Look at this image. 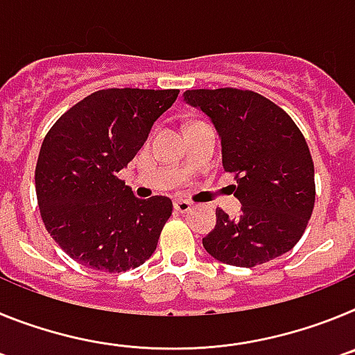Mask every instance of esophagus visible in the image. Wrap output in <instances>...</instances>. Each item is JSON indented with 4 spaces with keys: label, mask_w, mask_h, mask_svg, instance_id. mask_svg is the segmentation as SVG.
<instances>
[{
    "label": "esophagus",
    "mask_w": 355,
    "mask_h": 355,
    "mask_svg": "<svg viewBox=\"0 0 355 355\" xmlns=\"http://www.w3.org/2000/svg\"><path fill=\"white\" fill-rule=\"evenodd\" d=\"M174 208L175 211H180V213H187L192 209V202L190 200H184V199H175L174 200Z\"/></svg>",
    "instance_id": "obj_1"
}]
</instances>
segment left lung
<instances>
[{
  "instance_id": "8db88e82",
  "label": "left lung",
  "mask_w": 355,
  "mask_h": 355,
  "mask_svg": "<svg viewBox=\"0 0 355 355\" xmlns=\"http://www.w3.org/2000/svg\"><path fill=\"white\" fill-rule=\"evenodd\" d=\"M183 97L211 119L241 202L236 218L216 209L215 227L202 238L206 252L250 268L293 249L315 206V165L297 124L252 90L199 89Z\"/></svg>"
}]
</instances>
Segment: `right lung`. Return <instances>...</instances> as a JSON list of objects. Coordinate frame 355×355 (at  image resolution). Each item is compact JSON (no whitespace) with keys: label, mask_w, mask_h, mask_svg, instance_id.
<instances>
[{"label":"right lung","mask_w":355,"mask_h":355,"mask_svg":"<svg viewBox=\"0 0 355 355\" xmlns=\"http://www.w3.org/2000/svg\"><path fill=\"white\" fill-rule=\"evenodd\" d=\"M180 90L106 89L76 103L40 147L35 190L53 240L74 261L126 272L156 250L172 200L135 197L117 178Z\"/></svg>","instance_id":"add662e5"}]
</instances>
